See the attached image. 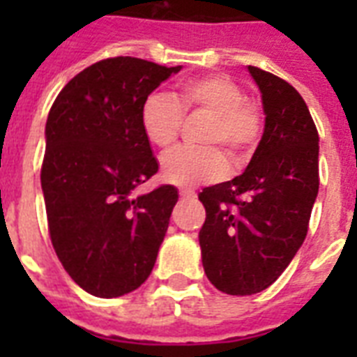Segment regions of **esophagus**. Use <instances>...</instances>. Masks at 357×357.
Here are the masks:
<instances>
[{
  "label": "esophagus",
  "mask_w": 357,
  "mask_h": 357,
  "mask_svg": "<svg viewBox=\"0 0 357 357\" xmlns=\"http://www.w3.org/2000/svg\"><path fill=\"white\" fill-rule=\"evenodd\" d=\"M179 196H181V198H195L196 192L190 189H179Z\"/></svg>",
  "instance_id": "obj_1"
}]
</instances>
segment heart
Instances as JSON below:
<instances>
[{
  "instance_id": "heart-1",
  "label": "heart",
  "mask_w": 357,
  "mask_h": 357,
  "mask_svg": "<svg viewBox=\"0 0 357 357\" xmlns=\"http://www.w3.org/2000/svg\"><path fill=\"white\" fill-rule=\"evenodd\" d=\"M211 114L206 140L222 144L234 159L248 155L261 135V114L255 105L243 100V92L224 75H198L179 83L174 96L151 92L140 105V126L146 139L157 148L176 142L183 113ZM226 157L218 148L179 146L161 159L165 181L179 187L211 181L226 172Z\"/></svg>"
}]
</instances>
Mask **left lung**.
Segmentation results:
<instances>
[{"label": "left lung", "instance_id": "8db88e82", "mask_svg": "<svg viewBox=\"0 0 357 357\" xmlns=\"http://www.w3.org/2000/svg\"><path fill=\"white\" fill-rule=\"evenodd\" d=\"M248 72L261 92L263 137L241 176L198 195L202 265L218 291L235 296L265 291L287 268L319 195V133L304 98L271 72Z\"/></svg>", "mask_w": 357, "mask_h": 357}]
</instances>
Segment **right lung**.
<instances>
[{
    "instance_id": "obj_1",
    "label": "right lung",
    "mask_w": 357,
    "mask_h": 357,
    "mask_svg": "<svg viewBox=\"0 0 357 357\" xmlns=\"http://www.w3.org/2000/svg\"><path fill=\"white\" fill-rule=\"evenodd\" d=\"M179 70L105 59L70 79L50 109L40 172L47 228L64 271L89 294L131 293L155 265L179 195L162 185L133 196L159 170L140 105Z\"/></svg>"
}]
</instances>
